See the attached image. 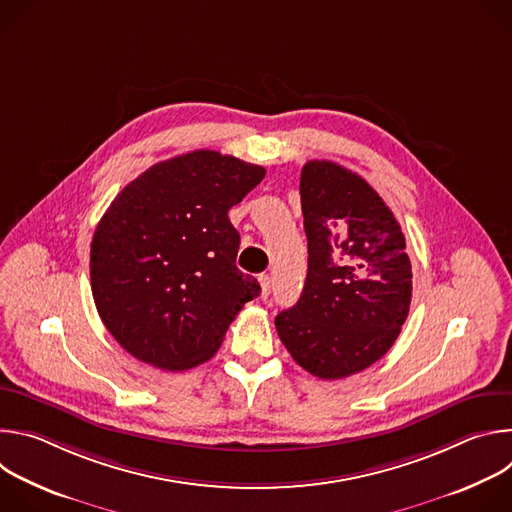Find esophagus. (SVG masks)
Wrapping results in <instances>:
<instances>
[{
  "instance_id": "34e87169",
  "label": "esophagus",
  "mask_w": 512,
  "mask_h": 512,
  "mask_svg": "<svg viewBox=\"0 0 512 512\" xmlns=\"http://www.w3.org/2000/svg\"><path fill=\"white\" fill-rule=\"evenodd\" d=\"M259 283H261V298L267 300L269 291H271V277L269 275H259Z\"/></svg>"
}]
</instances>
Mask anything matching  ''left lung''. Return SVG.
<instances>
[{"label": "left lung", "mask_w": 512, "mask_h": 512, "mask_svg": "<svg viewBox=\"0 0 512 512\" xmlns=\"http://www.w3.org/2000/svg\"><path fill=\"white\" fill-rule=\"evenodd\" d=\"M308 275L275 318L302 369L334 381L360 373L397 340L411 304V261L391 208L358 174L312 160L300 178Z\"/></svg>", "instance_id": "1"}]
</instances>
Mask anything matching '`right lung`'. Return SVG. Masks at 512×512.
I'll list each match as a JSON object with an SVG mask.
<instances>
[{
    "mask_svg": "<svg viewBox=\"0 0 512 512\" xmlns=\"http://www.w3.org/2000/svg\"><path fill=\"white\" fill-rule=\"evenodd\" d=\"M263 178L261 166L196 150L145 170L111 202L91 243V289L131 356L164 371L198 367L259 296L235 265L229 210Z\"/></svg>",
    "mask_w": 512,
    "mask_h": 512,
    "instance_id": "1",
    "label": "right lung"
}]
</instances>
